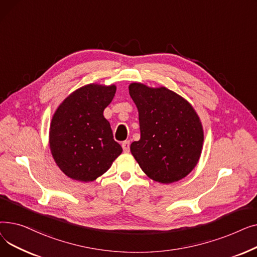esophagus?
<instances>
[{"mask_svg":"<svg viewBox=\"0 0 257 257\" xmlns=\"http://www.w3.org/2000/svg\"><path fill=\"white\" fill-rule=\"evenodd\" d=\"M121 147H123V150L125 153H128L130 151V142L129 141H125L121 144Z\"/></svg>","mask_w":257,"mask_h":257,"instance_id":"obj_1","label":"esophagus"}]
</instances>
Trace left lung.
Wrapping results in <instances>:
<instances>
[{
	"instance_id": "obj_1",
	"label": "left lung",
	"mask_w": 257,
	"mask_h": 257,
	"mask_svg": "<svg viewBox=\"0 0 257 257\" xmlns=\"http://www.w3.org/2000/svg\"><path fill=\"white\" fill-rule=\"evenodd\" d=\"M139 109L141 140L130 146L132 155L151 179L172 183L184 178L198 164L203 129L192 105L166 88L129 85Z\"/></svg>"
}]
</instances>
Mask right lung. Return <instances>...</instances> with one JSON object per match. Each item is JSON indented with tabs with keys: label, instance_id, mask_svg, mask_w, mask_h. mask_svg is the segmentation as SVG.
<instances>
[{
	"label": "right lung",
	"instance_id": "right-lung-1",
	"mask_svg": "<svg viewBox=\"0 0 257 257\" xmlns=\"http://www.w3.org/2000/svg\"><path fill=\"white\" fill-rule=\"evenodd\" d=\"M115 90L114 85H85L71 93L54 114L51 152L70 178L84 182L97 179L123 151L103 115Z\"/></svg>",
	"mask_w": 257,
	"mask_h": 257
}]
</instances>
